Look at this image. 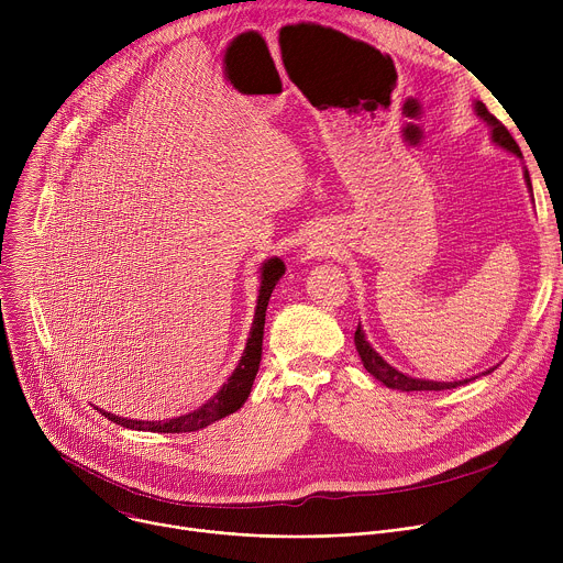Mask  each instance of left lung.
I'll use <instances>...</instances> for the list:
<instances>
[{
	"mask_svg": "<svg viewBox=\"0 0 563 563\" xmlns=\"http://www.w3.org/2000/svg\"><path fill=\"white\" fill-rule=\"evenodd\" d=\"M474 109H476L478 118H484V120L490 124V129H493V140H495L499 146H504V148H508V151H512V153H517V155L521 157L519 144L515 142V137L510 135V131L488 111V107H486L484 102H476ZM523 176H526L528 189L532 191L528 172H523ZM354 343H356L358 356H361V361H363V367H365L372 376H376L380 383H385L387 387H391V389H400V391H441V389L459 387V385H463V383L470 380V378H465V380H459V383H456V380H454V383H441V380H421V378L406 376L404 372H398V369H394L391 365H387V363L372 350V345H369L367 339H365V332H363L361 323H358V328H356ZM493 369H495V367H493ZM493 369H488L486 374H490Z\"/></svg>",
	"mask_w": 563,
	"mask_h": 563,
	"instance_id": "obj_1",
	"label": "left lung"
}]
</instances>
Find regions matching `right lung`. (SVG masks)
Masks as SVG:
<instances>
[{
	"instance_id": "obj_1",
	"label": "right lung",
	"mask_w": 563,
	"mask_h": 563,
	"mask_svg": "<svg viewBox=\"0 0 563 563\" xmlns=\"http://www.w3.org/2000/svg\"><path fill=\"white\" fill-rule=\"evenodd\" d=\"M285 274V263L278 258H272L263 265V285H261V296H258V307H256V318H254V328L250 332V341L245 347L243 358H240L238 367L233 369V374L227 378V383L220 387V391L207 400V404L185 417L178 419H169L163 423L155 421H131V419H120L113 417L104 410L102 417H107L109 421L129 428V430H144V432H159V434H180V432H196L202 430L211 423H216L222 417L233 415L235 410L243 408V404L247 400L258 365H261V354H263V330H265V311L269 305V296L278 283V278Z\"/></svg>"
}]
</instances>
